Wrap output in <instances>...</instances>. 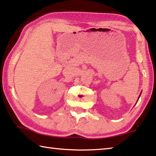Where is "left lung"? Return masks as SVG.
I'll list each match as a JSON object with an SVG mask.
<instances>
[{"label":"left lung","instance_id":"8db88e82","mask_svg":"<svg viewBox=\"0 0 156 156\" xmlns=\"http://www.w3.org/2000/svg\"><path fill=\"white\" fill-rule=\"evenodd\" d=\"M141 95V94H140ZM140 96H139V98H140Z\"/></svg>","mask_w":156,"mask_h":156}]
</instances>
